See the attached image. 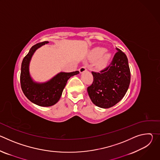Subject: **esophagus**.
Wrapping results in <instances>:
<instances>
[{
    "mask_svg": "<svg viewBox=\"0 0 160 160\" xmlns=\"http://www.w3.org/2000/svg\"><path fill=\"white\" fill-rule=\"evenodd\" d=\"M87 70V68H86V66H82L80 69H79V72H80V73H83V72H84L85 71H86Z\"/></svg>",
    "mask_w": 160,
    "mask_h": 160,
    "instance_id": "1",
    "label": "esophagus"
}]
</instances>
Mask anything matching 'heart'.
<instances>
[{
	"label": "heart",
	"instance_id": "b5f03b06",
	"mask_svg": "<svg viewBox=\"0 0 160 160\" xmlns=\"http://www.w3.org/2000/svg\"><path fill=\"white\" fill-rule=\"evenodd\" d=\"M105 51L106 49L103 48H96L92 50L90 56L91 60H96L100 58L96 62V67L99 70L103 69L108 65L111 58V53Z\"/></svg>",
	"mask_w": 160,
	"mask_h": 160
}]
</instances>
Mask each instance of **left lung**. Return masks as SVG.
<instances>
[{"label": "left lung", "mask_w": 160, "mask_h": 160, "mask_svg": "<svg viewBox=\"0 0 160 160\" xmlns=\"http://www.w3.org/2000/svg\"><path fill=\"white\" fill-rule=\"evenodd\" d=\"M111 64L100 72H92L93 82L87 92L92 102L98 107L109 108L125 95L130 82L128 59L118 48Z\"/></svg>", "instance_id": "obj_1"}]
</instances>
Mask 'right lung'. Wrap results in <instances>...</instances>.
<instances>
[{"mask_svg": "<svg viewBox=\"0 0 160 160\" xmlns=\"http://www.w3.org/2000/svg\"><path fill=\"white\" fill-rule=\"evenodd\" d=\"M48 43V41L40 42L32 47L22 59L20 74L21 87L25 96L33 103L43 107L51 106L57 103L68 80L79 73L78 71L70 73L61 72L47 82L40 83L33 82L29 72L30 61L35 51Z\"/></svg>", "mask_w": 160, "mask_h": 160, "instance_id": "obj_1", "label": "right lung"}]
</instances>
